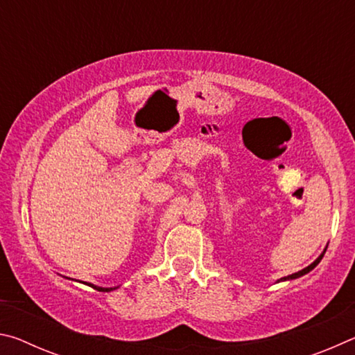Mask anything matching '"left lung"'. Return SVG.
Segmentation results:
<instances>
[{"mask_svg":"<svg viewBox=\"0 0 355 355\" xmlns=\"http://www.w3.org/2000/svg\"><path fill=\"white\" fill-rule=\"evenodd\" d=\"M324 252H326V250H324ZM324 252H322V254H321L320 257H318V258H316V260H315L313 263H311V264H310V266H307V268H304V269H302V271H299V272H294V274H291V275H286V277H284V279H280V282H282V280H291V279H297V277H300V275H304V274H307V272H310V271H311V269H313V268L316 266V264L321 261V258H322V255H324Z\"/></svg>","mask_w":355,"mask_h":355,"instance_id":"8db88e82","label":"left lung"}]
</instances>
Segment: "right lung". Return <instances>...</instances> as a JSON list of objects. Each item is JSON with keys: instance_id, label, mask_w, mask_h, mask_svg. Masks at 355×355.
Returning a JSON list of instances; mask_svg holds the SVG:
<instances>
[{"instance_id": "right-lung-1", "label": "right lung", "mask_w": 355, "mask_h": 355, "mask_svg": "<svg viewBox=\"0 0 355 355\" xmlns=\"http://www.w3.org/2000/svg\"><path fill=\"white\" fill-rule=\"evenodd\" d=\"M87 285H91V284H87ZM92 288H95V290H98V291H111L112 288H101V286H95V285H91Z\"/></svg>"}]
</instances>
